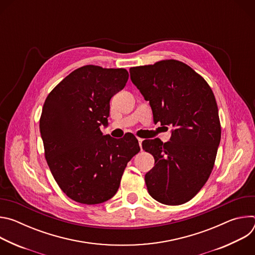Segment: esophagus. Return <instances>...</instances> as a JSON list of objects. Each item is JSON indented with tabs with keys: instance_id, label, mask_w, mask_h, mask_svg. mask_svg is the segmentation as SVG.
Segmentation results:
<instances>
[{
	"instance_id": "34e87169",
	"label": "esophagus",
	"mask_w": 255,
	"mask_h": 255,
	"mask_svg": "<svg viewBox=\"0 0 255 255\" xmlns=\"http://www.w3.org/2000/svg\"><path fill=\"white\" fill-rule=\"evenodd\" d=\"M138 139V142H139V145H140V148H141V146H142V141H143V139L142 138H137Z\"/></svg>"
}]
</instances>
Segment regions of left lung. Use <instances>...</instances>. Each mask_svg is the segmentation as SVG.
Instances as JSON below:
<instances>
[{"label":"left lung","mask_w":255,"mask_h":255,"mask_svg":"<svg viewBox=\"0 0 255 255\" xmlns=\"http://www.w3.org/2000/svg\"><path fill=\"white\" fill-rule=\"evenodd\" d=\"M132 83L149 101L153 121L171 126L168 142L144 140L154 157L145 174L149 195L165 205L193 199L208 180L221 139L215 96L207 82L186 63L167 59L130 68Z\"/></svg>","instance_id":"obj_1"}]
</instances>
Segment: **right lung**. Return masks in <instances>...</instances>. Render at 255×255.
<instances>
[{"label": "right lung", "mask_w": 255, "mask_h": 255, "mask_svg": "<svg viewBox=\"0 0 255 255\" xmlns=\"http://www.w3.org/2000/svg\"><path fill=\"white\" fill-rule=\"evenodd\" d=\"M128 78L124 68L82 66L44 102L39 127L45 158L59 188L78 203L111 199L128 161L140 150L135 136L116 139L100 130L108 124L111 98Z\"/></svg>", "instance_id": "obj_1"}]
</instances>
